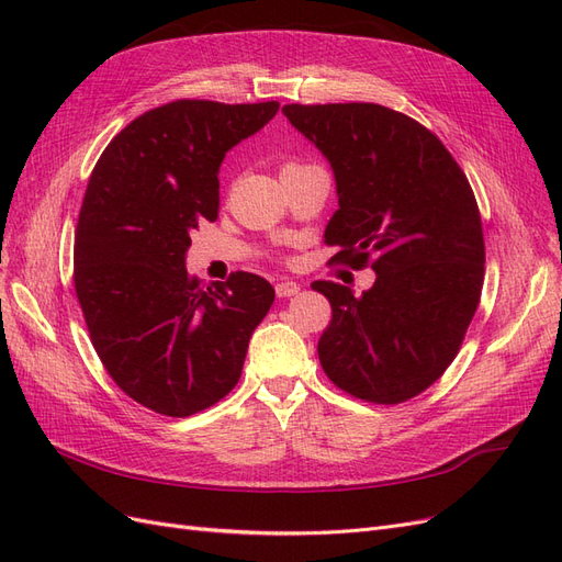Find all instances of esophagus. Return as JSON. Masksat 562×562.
<instances>
[{
    "mask_svg": "<svg viewBox=\"0 0 562 562\" xmlns=\"http://www.w3.org/2000/svg\"><path fill=\"white\" fill-rule=\"evenodd\" d=\"M300 283H295V281H281V283H277V295L279 297H291V295H297L300 293Z\"/></svg>",
    "mask_w": 562,
    "mask_h": 562,
    "instance_id": "1",
    "label": "esophagus"
}]
</instances>
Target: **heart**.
Returning a JSON list of instances; mask_svg holds the SVG:
<instances>
[{"label": "heart", "instance_id": "1", "mask_svg": "<svg viewBox=\"0 0 562 562\" xmlns=\"http://www.w3.org/2000/svg\"><path fill=\"white\" fill-rule=\"evenodd\" d=\"M295 166H300V164H293V161H291V164H285V166H283V171H288V168H295Z\"/></svg>", "mask_w": 562, "mask_h": 562}]
</instances>
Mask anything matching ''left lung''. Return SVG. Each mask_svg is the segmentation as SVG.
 <instances>
[{
  "mask_svg": "<svg viewBox=\"0 0 562 562\" xmlns=\"http://www.w3.org/2000/svg\"><path fill=\"white\" fill-rule=\"evenodd\" d=\"M283 114L333 168L339 209L323 239L351 267L375 258L378 279L359 297L312 283L333 307L318 361L356 398L403 403L443 375L481 302L479 203L443 143L411 116L375 103Z\"/></svg>",
  "mask_w": 562,
  "mask_h": 562,
  "instance_id": "obj_1",
  "label": "left lung"
}]
</instances>
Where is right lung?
Listing matches in <instances>:
<instances>
[{"instance_id": "right-lung-1", "label": "right lung", "mask_w": 562, "mask_h": 562, "mask_svg": "<svg viewBox=\"0 0 562 562\" xmlns=\"http://www.w3.org/2000/svg\"><path fill=\"white\" fill-rule=\"evenodd\" d=\"M277 112V100H176L133 119L91 173L75 291L112 380L159 415L187 417L225 398L274 304V288L258 274L203 283L184 262L190 234L217 217L225 155Z\"/></svg>"}]
</instances>
